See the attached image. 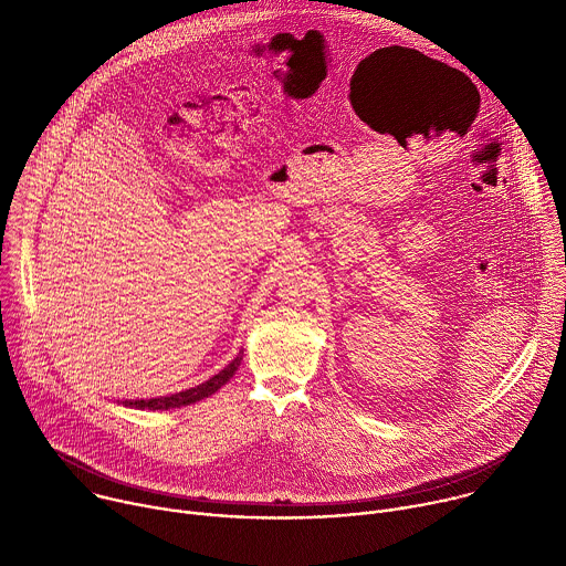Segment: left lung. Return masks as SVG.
<instances>
[{
    "label": "left lung",
    "instance_id": "obj_1",
    "mask_svg": "<svg viewBox=\"0 0 566 566\" xmlns=\"http://www.w3.org/2000/svg\"><path fill=\"white\" fill-rule=\"evenodd\" d=\"M443 71H450V73H452V75H459V77H461V80H463V75H461V73H457V71H454V69H448V66H446V69H443Z\"/></svg>",
    "mask_w": 566,
    "mask_h": 566
}]
</instances>
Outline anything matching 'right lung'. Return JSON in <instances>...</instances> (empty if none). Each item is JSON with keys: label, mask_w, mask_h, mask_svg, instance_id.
Listing matches in <instances>:
<instances>
[{"label": "right lung", "mask_w": 566, "mask_h": 566, "mask_svg": "<svg viewBox=\"0 0 566 566\" xmlns=\"http://www.w3.org/2000/svg\"><path fill=\"white\" fill-rule=\"evenodd\" d=\"M239 363H241V354H239L223 371H219L217 376H212L208 382H203V385H199V387H192V389H186V391H179V394H172V396H166V398L123 400V402H125V406H136V408H145V410H172V408L192 406V402L212 396L221 385H226V382L232 378V374L237 371Z\"/></svg>", "instance_id": "right-lung-1"}]
</instances>
